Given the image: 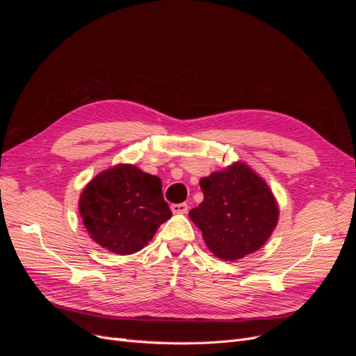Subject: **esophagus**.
<instances>
[{
  "label": "esophagus",
  "instance_id": "esophagus-1",
  "mask_svg": "<svg viewBox=\"0 0 356 356\" xmlns=\"http://www.w3.org/2000/svg\"><path fill=\"white\" fill-rule=\"evenodd\" d=\"M170 209L174 213H186L188 211V204L187 203H174V204H170Z\"/></svg>",
  "mask_w": 356,
  "mask_h": 356
}]
</instances>
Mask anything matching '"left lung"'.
Returning <instances> with one entry per match:
<instances>
[{
  "label": "left lung",
  "instance_id": "1",
  "mask_svg": "<svg viewBox=\"0 0 356 356\" xmlns=\"http://www.w3.org/2000/svg\"><path fill=\"white\" fill-rule=\"evenodd\" d=\"M203 202L190 218L209 250L222 260H238L261 248L277 222V204L266 182L234 163L200 179Z\"/></svg>",
  "mask_w": 356,
  "mask_h": 356
}]
</instances>
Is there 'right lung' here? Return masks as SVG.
Wrapping results in <instances>:
<instances>
[{
  "label": "right lung",
  "instance_id": "obj_1",
  "mask_svg": "<svg viewBox=\"0 0 356 356\" xmlns=\"http://www.w3.org/2000/svg\"><path fill=\"white\" fill-rule=\"evenodd\" d=\"M80 215L90 238L115 254H132L172 217L160 178L132 165L95 177L81 193Z\"/></svg>",
  "mask_w": 356,
  "mask_h": 356
}]
</instances>
